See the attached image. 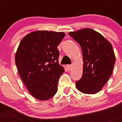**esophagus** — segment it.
Masks as SVG:
<instances>
[{
  "instance_id": "34e87169",
  "label": "esophagus",
  "mask_w": 122,
  "mask_h": 122,
  "mask_svg": "<svg viewBox=\"0 0 122 122\" xmlns=\"http://www.w3.org/2000/svg\"><path fill=\"white\" fill-rule=\"evenodd\" d=\"M66 68H67V69L68 70H71L72 69V68H73V66H72L71 65H66Z\"/></svg>"
}]
</instances>
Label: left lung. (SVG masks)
Masks as SVG:
<instances>
[{"instance_id":"8db88e82","label":"left lung","mask_w":122,"mask_h":122,"mask_svg":"<svg viewBox=\"0 0 122 122\" xmlns=\"http://www.w3.org/2000/svg\"><path fill=\"white\" fill-rule=\"evenodd\" d=\"M82 49L83 73L76 81L77 90L86 94H95L102 89L111 76L116 56L108 40L89 28L68 33Z\"/></svg>"}]
</instances>
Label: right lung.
Here are the masks:
<instances>
[{
    "mask_svg": "<svg viewBox=\"0 0 122 122\" xmlns=\"http://www.w3.org/2000/svg\"><path fill=\"white\" fill-rule=\"evenodd\" d=\"M64 32L37 30L21 40L15 56V63L22 82L30 94L41 101L53 97L58 82L64 72L59 64L57 46Z\"/></svg>",
    "mask_w": 122,
    "mask_h": 122,
    "instance_id": "obj_1",
    "label": "right lung"
}]
</instances>
